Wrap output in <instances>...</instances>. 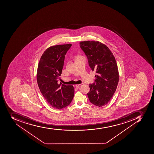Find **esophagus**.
<instances>
[{"instance_id": "34e87169", "label": "esophagus", "mask_w": 154, "mask_h": 154, "mask_svg": "<svg viewBox=\"0 0 154 154\" xmlns=\"http://www.w3.org/2000/svg\"><path fill=\"white\" fill-rule=\"evenodd\" d=\"M83 83H81V84L75 85V86H76V87H79L82 86V85H83Z\"/></svg>"}]
</instances>
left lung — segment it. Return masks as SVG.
<instances>
[{
	"instance_id": "left-lung-1",
	"label": "left lung",
	"mask_w": 154,
	"mask_h": 154,
	"mask_svg": "<svg viewBox=\"0 0 154 154\" xmlns=\"http://www.w3.org/2000/svg\"><path fill=\"white\" fill-rule=\"evenodd\" d=\"M79 44L89 66L96 72L94 82L89 84L90 91L87 94L92 104L104 106L110 101L119 82L115 58L109 48L99 42H81Z\"/></svg>"
}]
</instances>
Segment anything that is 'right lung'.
<instances>
[{
  "instance_id": "right-lung-1",
  "label": "right lung",
  "mask_w": 154,
  "mask_h": 154,
  "mask_svg": "<svg viewBox=\"0 0 154 154\" xmlns=\"http://www.w3.org/2000/svg\"><path fill=\"white\" fill-rule=\"evenodd\" d=\"M71 44L57 45L44 52L39 61L37 81L40 91L50 106L62 109L70 105L74 96L72 86L59 82L65 55Z\"/></svg>"
}]
</instances>
